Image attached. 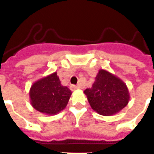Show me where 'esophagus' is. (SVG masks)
<instances>
[{
	"label": "esophagus",
	"instance_id": "1",
	"mask_svg": "<svg viewBox=\"0 0 154 154\" xmlns=\"http://www.w3.org/2000/svg\"><path fill=\"white\" fill-rule=\"evenodd\" d=\"M80 89L79 86H77V85H70V89L72 90V91H74V90H77V89Z\"/></svg>",
	"mask_w": 154,
	"mask_h": 154
}]
</instances>
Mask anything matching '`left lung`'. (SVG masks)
I'll return each instance as SVG.
<instances>
[{
  "label": "left lung",
  "instance_id": "left-lung-1",
  "mask_svg": "<svg viewBox=\"0 0 154 154\" xmlns=\"http://www.w3.org/2000/svg\"><path fill=\"white\" fill-rule=\"evenodd\" d=\"M93 109L103 116H112L124 109L129 101V89L119 77L100 69L91 88L84 91Z\"/></svg>",
  "mask_w": 154,
  "mask_h": 154
}]
</instances>
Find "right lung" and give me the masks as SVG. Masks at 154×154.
Returning a JSON list of instances; mask_svg holds the SVG:
<instances>
[{"label": "right lung", "instance_id": "right-lung-1", "mask_svg": "<svg viewBox=\"0 0 154 154\" xmlns=\"http://www.w3.org/2000/svg\"><path fill=\"white\" fill-rule=\"evenodd\" d=\"M72 92L60 84L57 72L35 82L29 90L30 103L35 109L46 115H55L67 105Z\"/></svg>", "mask_w": 154, "mask_h": 154}]
</instances>
